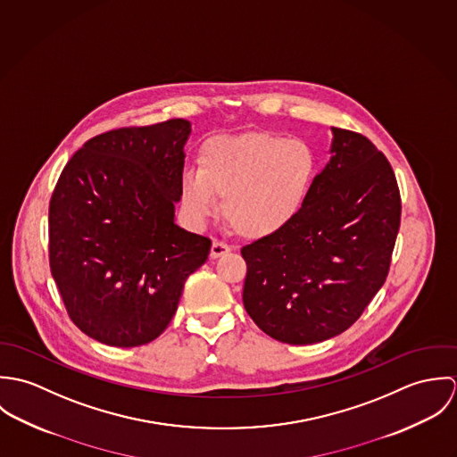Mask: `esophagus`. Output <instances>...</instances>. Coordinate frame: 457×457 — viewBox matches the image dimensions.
I'll use <instances>...</instances> for the list:
<instances>
[{
  "label": "esophagus",
  "instance_id": "obj_1",
  "mask_svg": "<svg viewBox=\"0 0 457 457\" xmlns=\"http://www.w3.org/2000/svg\"><path fill=\"white\" fill-rule=\"evenodd\" d=\"M230 245L223 243V241H214L211 246V259H220L223 255H227L230 252Z\"/></svg>",
  "mask_w": 457,
  "mask_h": 457
}]
</instances>
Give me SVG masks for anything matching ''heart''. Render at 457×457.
I'll return each mask as SVG.
<instances>
[{"mask_svg": "<svg viewBox=\"0 0 457 457\" xmlns=\"http://www.w3.org/2000/svg\"><path fill=\"white\" fill-rule=\"evenodd\" d=\"M317 176L315 151L299 138L243 131L209 138L200 169L181 179V198L202 221L223 198V216L241 236L261 239L283 230L303 209Z\"/></svg>", "mask_w": 457, "mask_h": 457, "instance_id": "heart-1", "label": "heart"}]
</instances>
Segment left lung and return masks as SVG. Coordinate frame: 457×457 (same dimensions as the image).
Masks as SVG:
<instances>
[{
	"mask_svg": "<svg viewBox=\"0 0 457 457\" xmlns=\"http://www.w3.org/2000/svg\"><path fill=\"white\" fill-rule=\"evenodd\" d=\"M330 162L299 214L243 246V303L262 330L288 345L341 334L386 283L401 223L391 163L357 131L332 129Z\"/></svg>",
	"mask_w": 457,
	"mask_h": 457,
	"instance_id": "1",
	"label": "left lung"
}]
</instances>
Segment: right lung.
<instances>
[{
  "instance_id": "1",
  "label": "right lung",
  "mask_w": 457,
  "mask_h": 457,
  "mask_svg": "<svg viewBox=\"0 0 457 457\" xmlns=\"http://www.w3.org/2000/svg\"><path fill=\"white\" fill-rule=\"evenodd\" d=\"M187 120L105 131L70 160L49 204V263L71 322L111 346L170 324L211 239L179 228Z\"/></svg>"
}]
</instances>
